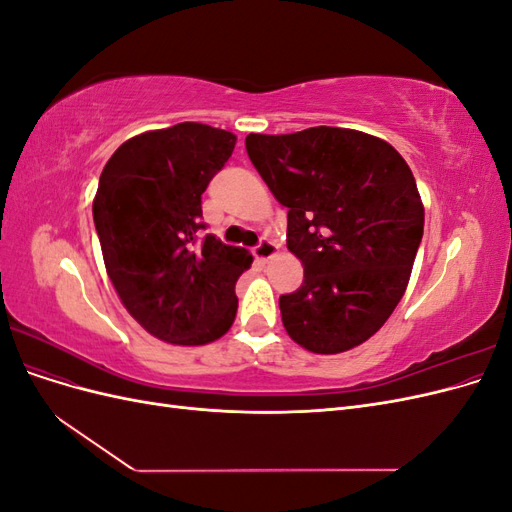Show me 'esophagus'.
I'll return each instance as SVG.
<instances>
[{
  "label": "esophagus",
  "instance_id": "esophagus-1",
  "mask_svg": "<svg viewBox=\"0 0 512 512\" xmlns=\"http://www.w3.org/2000/svg\"><path fill=\"white\" fill-rule=\"evenodd\" d=\"M277 250H280V247H277V243H273L271 239H260V243L254 247V256L260 262H267L277 254Z\"/></svg>",
  "mask_w": 512,
  "mask_h": 512
}]
</instances>
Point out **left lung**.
Listing matches in <instances>:
<instances>
[{
    "label": "left lung",
    "mask_w": 512,
    "mask_h": 512,
    "mask_svg": "<svg viewBox=\"0 0 512 512\" xmlns=\"http://www.w3.org/2000/svg\"><path fill=\"white\" fill-rule=\"evenodd\" d=\"M245 149L303 262L301 288L280 297L288 335L316 354L363 344L404 297L423 239L410 166L382 138L329 126L247 134Z\"/></svg>",
    "instance_id": "obj_1"
}]
</instances>
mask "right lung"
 Returning <instances> with one entry per match:
<instances>
[{
	"label": "right lung",
	"instance_id": "right-lung-1",
	"mask_svg": "<svg viewBox=\"0 0 512 512\" xmlns=\"http://www.w3.org/2000/svg\"><path fill=\"white\" fill-rule=\"evenodd\" d=\"M237 136L205 123L138 134L106 162L94 224L106 273L130 316L177 346L220 339L235 322V284L252 254L213 235L200 196L224 168Z\"/></svg>",
	"mask_w": 512,
	"mask_h": 512
}]
</instances>
